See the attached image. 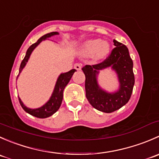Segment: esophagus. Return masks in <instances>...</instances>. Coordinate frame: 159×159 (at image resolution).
<instances>
[{"label":"esophagus","instance_id":"1","mask_svg":"<svg viewBox=\"0 0 159 159\" xmlns=\"http://www.w3.org/2000/svg\"><path fill=\"white\" fill-rule=\"evenodd\" d=\"M74 67H75V68L77 70H80L81 69V67H82V65H81V63H76V64H75Z\"/></svg>","mask_w":159,"mask_h":159}]
</instances>
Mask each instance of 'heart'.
I'll return each instance as SVG.
<instances>
[{
  "mask_svg": "<svg viewBox=\"0 0 159 159\" xmlns=\"http://www.w3.org/2000/svg\"><path fill=\"white\" fill-rule=\"evenodd\" d=\"M82 51L86 55H92L95 54L97 57L103 58L109 52L110 45L108 42H102V41L99 39L91 40L84 44Z\"/></svg>",
  "mask_w": 159,
  "mask_h": 159,
  "instance_id": "b5f03b06",
  "label": "heart"
}]
</instances>
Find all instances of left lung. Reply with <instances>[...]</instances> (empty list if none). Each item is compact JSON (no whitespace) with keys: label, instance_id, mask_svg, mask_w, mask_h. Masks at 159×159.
<instances>
[{"label":"left lung","instance_id":"left-lung-1","mask_svg":"<svg viewBox=\"0 0 159 159\" xmlns=\"http://www.w3.org/2000/svg\"><path fill=\"white\" fill-rule=\"evenodd\" d=\"M115 48L102 62L93 65H85L82 68L85 75L86 98L91 106L105 113H111L124 106L129 101L134 84L133 61L129 49L125 44L114 40ZM111 66L116 71L120 82L117 93H108L103 91L97 82L99 70Z\"/></svg>","mask_w":159,"mask_h":159}]
</instances>
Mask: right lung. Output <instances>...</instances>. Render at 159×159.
<instances>
[{"label": "right lung", "instance_id": "1", "mask_svg": "<svg viewBox=\"0 0 159 159\" xmlns=\"http://www.w3.org/2000/svg\"><path fill=\"white\" fill-rule=\"evenodd\" d=\"M57 34H58L57 32H51V33L46 34L43 35L41 38H40L36 43H34V44H33L32 45L30 46L29 48L27 51L26 55H25V58L23 59V61H22L21 63H20V68H19V74L21 72L22 69L25 68V65H26V63L28 62L30 54H31V52L33 51V50L35 48L43 41V40H45L47 39L48 38H50V37ZM75 71H76V70L72 69L69 70L68 72H66V73L61 74V75L59 76V78H57V82H56L55 88H54V92H53L51 98H50V100L45 104V105H43L41 108H36V109H30V108H27V107L24 105L23 102H21V100L18 98L19 102H20V105H21L22 108H23L25 111L28 112V114H30V115H33V116L34 117H37V118H48V117L51 116L53 114L55 113V112L59 109V108H60L61 105L62 99H63L64 89H65V88L66 87V85L70 81V78H71L72 75L75 73ZM18 75H17V76H18Z\"/></svg>", "mask_w": 159, "mask_h": 159}]
</instances>
